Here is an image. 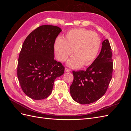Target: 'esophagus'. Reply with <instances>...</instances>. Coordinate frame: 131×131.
Segmentation results:
<instances>
[{
  "mask_svg": "<svg viewBox=\"0 0 131 131\" xmlns=\"http://www.w3.org/2000/svg\"><path fill=\"white\" fill-rule=\"evenodd\" d=\"M65 72H70V70L68 69V68H65Z\"/></svg>",
  "mask_w": 131,
  "mask_h": 131,
  "instance_id": "esophagus-1",
  "label": "esophagus"
}]
</instances>
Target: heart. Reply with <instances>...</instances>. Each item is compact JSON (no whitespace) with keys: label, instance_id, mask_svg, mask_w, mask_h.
Instances as JSON below:
<instances>
[{"label":"heart","instance_id":"obj_1","mask_svg":"<svg viewBox=\"0 0 131 131\" xmlns=\"http://www.w3.org/2000/svg\"><path fill=\"white\" fill-rule=\"evenodd\" d=\"M101 47V39L98 34L83 28L71 30L64 39L58 38L54 43V51L59 61H65L72 53L75 55L68 62L72 68L82 64L88 66L96 58Z\"/></svg>","mask_w":131,"mask_h":131}]
</instances>
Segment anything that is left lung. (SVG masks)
<instances>
[{
	"instance_id": "1",
	"label": "left lung",
	"mask_w": 131,
	"mask_h": 131,
	"mask_svg": "<svg viewBox=\"0 0 131 131\" xmlns=\"http://www.w3.org/2000/svg\"><path fill=\"white\" fill-rule=\"evenodd\" d=\"M112 51L108 39L102 42L101 52L86 70L73 71L74 80L70 86L73 100L88 104L100 99L105 93L113 75Z\"/></svg>"
}]
</instances>
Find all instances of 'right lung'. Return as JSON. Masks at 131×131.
Masks as SVG:
<instances>
[{
    "label": "right lung",
    "instance_id": "add662e5",
    "mask_svg": "<svg viewBox=\"0 0 131 131\" xmlns=\"http://www.w3.org/2000/svg\"><path fill=\"white\" fill-rule=\"evenodd\" d=\"M61 31L57 26H41L28 35L23 43L17 77L23 92L33 100L48 97L55 79L64 74V67L54 59V43Z\"/></svg>",
    "mask_w": 131,
    "mask_h": 131
}]
</instances>
